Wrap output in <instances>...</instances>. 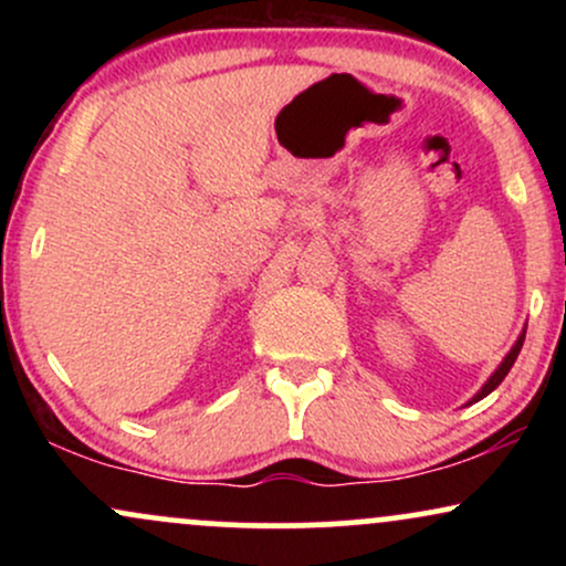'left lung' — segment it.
<instances>
[{
  "label": "left lung",
  "instance_id": "1",
  "mask_svg": "<svg viewBox=\"0 0 566 566\" xmlns=\"http://www.w3.org/2000/svg\"><path fill=\"white\" fill-rule=\"evenodd\" d=\"M524 335H527V327H524V329H522V335H518V337H516V343H513V346H511V350H509V354H505V356H503V361H500V365H497V369H495V373H492V375H490V378H486V382H484V386H482V388H479V391H476V394H473V399H469V405H473V401H479V399H484V396H490V394H492V391H495V388L500 386V382H503V378H505V375H509V369L513 367V361H516L518 350H522V346H524Z\"/></svg>",
  "mask_w": 566,
  "mask_h": 566
}]
</instances>
